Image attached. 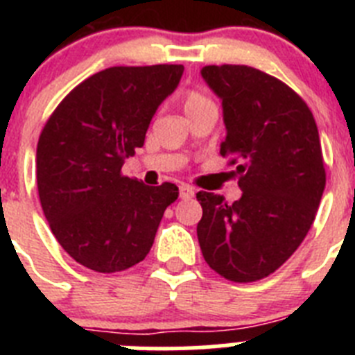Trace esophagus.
I'll list each match as a JSON object with an SVG mask.
<instances>
[{
	"label": "esophagus",
	"instance_id": "1",
	"mask_svg": "<svg viewBox=\"0 0 355 355\" xmlns=\"http://www.w3.org/2000/svg\"><path fill=\"white\" fill-rule=\"evenodd\" d=\"M180 196H181V199H192V197L196 196V192H193V188L190 187V184H181Z\"/></svg>",
	"mask_w": 355,
	"mask_h": 355
}]
</instances>
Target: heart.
Returning a JSON list of instances; mask_svg holds the SVG:
<instances>
[{
  "label": "heart",
  "instance_id": "obj_1",
  "mask_svg": "<svg viewBox=\"0 0 355 355\" xmlns=\"http://www.w3.org/2000/svg\"><path fill=\"white\" fill-rule=\"evenodd\" d=\"M208 103H211V101H209L205 94L192 90V92H188L187 97H184V112H188V110H192V108H197V106L208 105Z\"/></svg>",
  "mask_w": 355,
  "mask_h": 355
}]
</instances>
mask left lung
I'll use <instances>...</instances> for the list:
<instances>
[{
    "mask_svg": "<svg viewBox=\"0 0 355 355\" xmlns=\"http://www.w3.org/2000/svg\"><path fill=\"white\" fill-rule=\"evenodd\" d=\"M220 97L222 156L236 163L241 197L199 192L197 238L206 263L233 283L274 274L299 249L325 188L318 128L302 97L277 78L247 65L200 71Z\"/></svg>",
    "mask_w": 355,
    "mask_h": 355,
    "instance_id": "1",
    "label": "left lung"
}]
</instances>
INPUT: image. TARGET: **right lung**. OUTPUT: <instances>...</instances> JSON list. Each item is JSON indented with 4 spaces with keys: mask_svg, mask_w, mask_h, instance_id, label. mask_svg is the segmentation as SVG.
<instances>
[{
    "mask_svg": "<svg viewBox=\"0 0 355 355\" xmlns=\"http://www.w3.org/2000/svg\"><path fill=\"white\" fill-rule=\"evenodd\" d=\"M183 65L110 67L72 89L37 144L40 205L65 252L94 272L126 270L149 254L180 190L121 174L144 146L156 110L180 85Z\"/></svg>",
    "mask_w": 355,
    "mask_h": 355,
    "instance_id": "obj_1",
    "label": "right lung"
}]
</instances>
